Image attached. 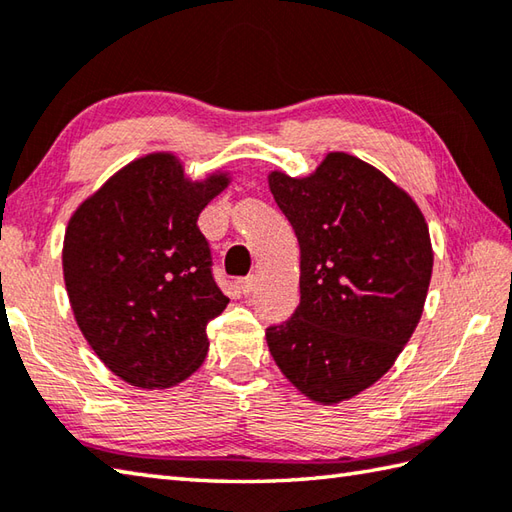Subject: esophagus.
<instances>
[{"label": "esophagus", "instance_id": "1", "mask_svg": "<svg viewBox=\"0 0 512 512\" xmlns=\"http://www.w3.org/2000/svg\"><path fill=\"white\" fill-rule=\"evenodd\" d=\"M237 286H239V290H242V295H250V292H253L255 286H257V277L250 275V277L239 279Z\"/></svg>", "mask_w": 512, "mask_h": 512}]
</instances>
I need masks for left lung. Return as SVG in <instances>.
<instances>
[{
    "instance_id": "obj_1",
    "label": "left lung",
    "mask_w": 512,
    "mask_h": 512,
    "mask_svg": "<svg viewBox=\"0 0 512 512\" xmlns=\"http://www.w3.org/2000/svg\"><path fill=\"white\" fill-rule=\"evenodd\" d=\"M301 250V301L266 330L277 367L321 405L389 372L427 299L433 248L407 191L361 158L330 151L310 176L268 173Z\"/></svg>"
}]
</instances>
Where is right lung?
I'll return each mask as SVG.
<instances>
[{
  "label": "right lung",
  "mask_w": 512,
  "mask_h": 512,
  "mask_svg": "<svg viewBox=\"0 0 512 512\" xmlns=\"http://www.w3.org/2000/svg\"><path fill=\"white\" fill-rule=\"evenodd\" d=\"M231 176L191 180L178 156L136 158L83 200L63 237L76 325L105 367L140 389L187 380L206 352V323L228 297L211 273L202 209Z\"/></svg>",
  "instance_id": "1"
}]
</instances>
